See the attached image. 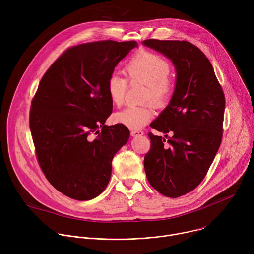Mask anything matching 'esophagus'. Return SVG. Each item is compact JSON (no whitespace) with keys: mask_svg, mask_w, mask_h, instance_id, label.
Instances as JSON below:
<instances>
[{"mask_svg":"<svg viewBox=\"0 0 254 254\" xmlns=\"http://www.w3.org/2000/svg\"><path fill=\"white\" fill-rule=\"evenodd\" d=\"M130 134H131V136H139V135L143 134V131L140 129H134V130L130 131Z\"/></svg>","mask_w":254,"mask_h":254,"instance_id":"34e87169","label":"esophagus"}]
</instances>
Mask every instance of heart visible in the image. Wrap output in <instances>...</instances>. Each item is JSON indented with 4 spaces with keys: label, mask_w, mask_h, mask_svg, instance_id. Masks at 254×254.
<instances>
[{
    "label": "heart",
    "mask_w": 254,
    "mask_h": 254,
    "mask_svg": "<svg viewBox=\"0 0 254 254\" xmlns=\"http://www.w3.org/2000/svg\"><path fill=\"white\" fill-rule=\"evenodd\" d=\"M126 72L131 82L139 81L147 85L143 99L152 100L156 105L165 104L171 97L174 83L169 76L170 63L156 53L141 50L135 53L126 65ZM127 80L121 75L112 74L106 82V90L116 105H122L126 98ZM154 116L150 103L128 105L114 116L115 122L130 129H138L146 126Z\"/></svg>",
    "instance_id": "heart-1"
}]
</instances>
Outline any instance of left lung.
Here are the masks:
<instances>
[{"label": "left lung", "mask_w": 254, "mask_h": 254, "mask_svg": "<svg viewBox=\"0 0 254 254\" xmlns=\"http://www.w3.org/2000/svg\"><path fill=\"white\" fill-rule=\"evenodd\" d=\"M142 44L172 60L176 68L170 103L150 125L166 135L149 133L151 150L143 166L154 189L177 198L202 182L218 152L225 96L212 64L197 46L188 41L157 39Z\"/></svg>", "instance_id": "left-lung-1"}]
</instances>
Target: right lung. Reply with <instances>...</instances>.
<instances>
[{
  "instance_id": "add662e5",
  "label": "right lung",
  "mask_w": 254,
  "mask_h": 254,
  "mask_svg": "<svg viewBox=\"0 0 254 254\" xmlns=\"http://www.w3.org/2000/svg\"><path fill=\"white\" fill-rule=\"evenodd\" d=\"M136 46L105 40L70 47L39 83L29 120L36 156L49 183L69 198L100 195L114 156L128 140L126 126L104 125L113 112L106 82Z\"/></svg>"
}]
</instances>
